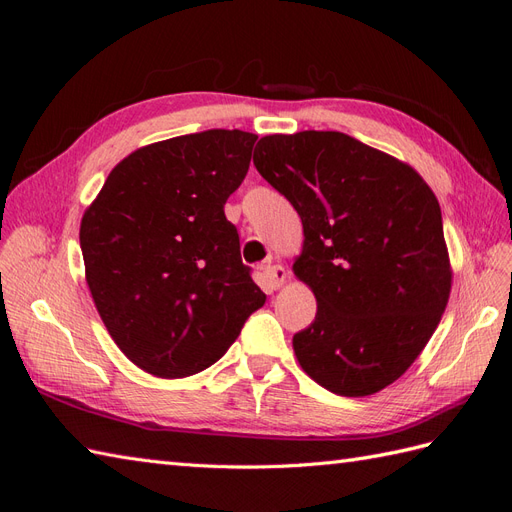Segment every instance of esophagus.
I'll return each mask as SVG.
<instances>
[{
    "instance_id": "1",
    "label": "esophagus",
    "mask_w": 512,
    "mask_h": 512,
    "mask_svg": "<svg viewBox=\"0 0 512 512\" xmlns=\"http://www.w3.org/2000/svg\"><path fill=\"white\" fill-rule=\"evenodd\" d=\"M265 277H267L271 290H275L284 284L286 269L280 265V262H269V265L265 267Z\"/></svg>"
}]
</instances>
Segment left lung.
<instances>
[{"label":"left lung","instance_id":"8db88e82","mask_svg":"<svg viewBox=\"0 0 512 512\" xmlns=\"http://www.w3.org/2000/svg\"><path fill=\"white\" fill-rule=\"evenodd\" d=\"M254 166L303 222L292 269L318 312L292 337L301 367L335 395L382 391L416 361L448 303L436 194L414 168L344 132L265 136Z\"/></svg>","mask_w":512,"mask_h":512}]
</instances>
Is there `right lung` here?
Instances as JSON below:
<instances>
[{
    "label": "right lung",
    "mask_w": 512,
    "mask_h": 512,
    "mask_svg": "<svg viewBox=\"0 0 512 512\" xmlns=\"http://www.w3.org/2000/svg\"><path fill=\"white\" fill-rule=\"evenodd\" d=\"M256 138L205 130L138 149L83 215L85 275L100 318L121 352L153 376L207 369L265 305L224 215Z\"/></svg>",
    "instance_id": "right-lung-1"
}]
</instances>
